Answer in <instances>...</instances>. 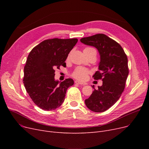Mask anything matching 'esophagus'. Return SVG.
Returning a JSON list of instances; mask_svg holds the SVG:
<instances>
[{
    "instance_id": "obj_1",
    "label": "esophagus",
    "mask_w": 149,
    "mask_h": 149,
    "mask_svg": "<svg viewBox=\"0 0 149 149\" xmlns=\"http://www.w3.org/2000/svg\"><path fill=\"white\" fill-rule=\"evenodd\" d=\"M75 83L76 84H80V85H86V84H87V83H83V82H81V81H77V80L75 81Z\"/></svg>"
}]
</instances>
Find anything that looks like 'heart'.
<instances>
[{"label":"heart","mask_w":149,"mask_h":149,"mask_svg":"<svg viewBox=\"0 0 149 149\" xmlns=\"http://www.w3.org/2000/svg\"><path fill=\"white\" fill-rule=\"evenodd\" d=\"M93 52H96L95 49L90 46L85 47L84 49V53L85 54H88ZM69 54L68 55L67 59H69ZM89 72H90V70L86 68H83V67H77L75 68L74 71L72 72V75L76 79L83 81L86 79L88 75V74H89Z\"/></svg>","instance_id":"b5f03b06"}]
</instances>
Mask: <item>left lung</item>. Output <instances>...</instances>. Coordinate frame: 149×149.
<instances>
[{
  "label": "left lung",
  "mask_w": 149,
  "mask_h": 149,
  "mask_svg": "<svg viewBox=\"0 0 149 149\" xmlns=\"http://www.w3.org/2000/svg\"><path fill=\"white\" fill-rule=\"evenodd\" d=\"M83 43L94 46L100 55L99 70L93 75L95 80H102L103 85L93 91L85 100L88 109L103 112L112 107L121 97L129 74L128 60L121 46L104 34H97L80 39Z\"/></svg>",
  "instance_id": "1"
}]
</instances>
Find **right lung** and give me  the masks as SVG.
<instances>
[{"mask_svg":"<svg viewBox=\"0 0 149 149\" xmlns=\"http://www.w3.org/2000/svg\"><path fill=\"white\" fill-rule=\"evenodd\" d=\"M77 38L47 39L29 52L24 67L23 84L33 102L44 111H52L63 103L67 89L74 84L71 79L55 80V69L66 66L69 52Z\"/></svg>","mask_w":149,"mask_h":149,"instance_id":"obj_1","label":"right lung"}]
</instances>
